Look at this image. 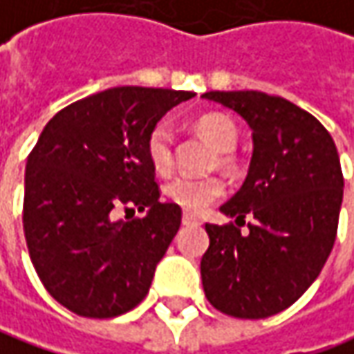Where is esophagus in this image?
Returning a JSON list of instances; mask_svg holds the SVG:
<instances>
[{
  "mask_svg": "<svg viewBox=\"0 0 354 354\" xmlns=\"http://www.w3.org/2000/svg\"><path fill=\"white\" fill-rule=\"evenodd\" d=\"M182 223H184V225H200L202 222H200L194 214H188V212H186V214L182 216Z\"/></svg>",
  "mask_w": 354,
  "mask_h": 354,
  "instance_id": "34e87169",
  "label": "esophagus"
}]
</instances>
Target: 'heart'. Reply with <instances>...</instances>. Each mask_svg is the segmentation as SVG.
<instances>
[{
  "mask_svg": "<svg viewBox=\"0 0 354 354\" xmlns=\"http://www.w3.org/2000/svg\"><path fill=\"white\" fill-rule=\"evenodd\" d=\"M196 132L207 145L218 150V164L225 170H234L238 158L232 152L238 145V127L232 118L220 113H207L194 120ZM147 154L152 168L160 174H166L174 166V131L172 124L162 120L147 138ZM225 194V182L220 176H176L166 184V196L172 204H176L188 214H200L214 202H218Z\"/></svg>",
  "mask_w": 354,
  "mask_h": 354,
  "instance_id": "1",
  "label": "heart"
}]
</instances>
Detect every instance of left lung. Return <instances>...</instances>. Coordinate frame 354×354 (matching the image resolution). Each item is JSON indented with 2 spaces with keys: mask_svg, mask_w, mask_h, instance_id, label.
Listing matches in <instances>:
<instances>
[{
  "mask_svg": "<svg viewBox=\"0 0 354 354\" xmlns=\"http://www.w3.org/2000/svg\"><path fill=\"white\" fill-rule=\"evenodd\" d=\"M202 97L238 113L254 138L248 178L220 207L239 225L206 223L204 293L225 315L266 319L299 299L333 250L345 184L339 152L315 116L287 99L261 91ZM248 215L254 222L241 232Z\"/></svg>",
  "mask_w": 354,
  "mask_h": 354,
  "instance_id": "left-lung-1",
  "label": "left lung"
}]
</instances>
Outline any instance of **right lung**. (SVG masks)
<instances>
[{"label":"right lung","instance_id":"add662e5","mask_svg":"<svg viewBox=\"0 0 354 354\" xmlns=\"http://www.w3.org/2000/svg\"><path fill=\"white\" fill-rule=\"evenodd\" d=\"M188 91L115 86L71 102L45 124L25 166L29 257L55 301L111 319L147 297L182 209L160 204L147 138ZM149 214L118 220L120 211Z\"/></svg>","mask_w":354,"mask_h":354}]
</instances>
